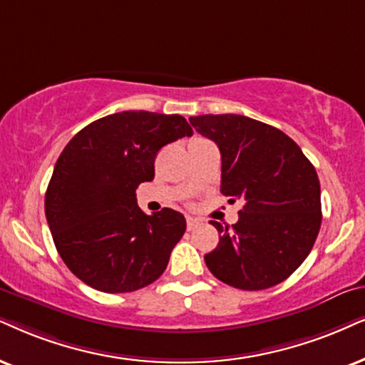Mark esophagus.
<instances>
[{"label": "esophagus", "mask_w": 365, "mask_h": 365, "mask_svg": "<svg viewBox=\"0 0 365 365\" xmlns=\"http://www.w3.org/2000/svg\"><path fill=\"white\" fill-rule=\"evenodd\" d=\"M197 225H198V220L197 219H193V217H187V229L188 230L195 229Z\"/></svg>", "instance_id": "34e87169"}]
</instances>
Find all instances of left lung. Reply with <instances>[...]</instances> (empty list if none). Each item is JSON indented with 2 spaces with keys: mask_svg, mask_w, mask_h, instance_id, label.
Returning a JSON list of instances; mask_svg holds the SVG:
<instances>
[{
  "mask_svg": "<svg viewBox=\"0 0 365 365\" xmlns=\"http://www.w3.org/2000/svg\"><path fill=\"white\" fill-rule=\"evenodd\" d=\"M219 146L220 192L244 200L236 224L217 229L219 244L205 255L210 273L234 288L257 292L281 283L310 255L322 224L315 167L278 128L239 114L190 118Z\"/></svg>",
  "mask_w": 365,
  "mask_h": 365,
  "instance_id": "8db88e82",
  "label": "left lung"
}]
</instances>
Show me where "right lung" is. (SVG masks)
Returning a JSON list of instances; mask_svg holds the SVG:
<instances>
[{"label": "right lung", "instance_id": "add662e5", "mask_svg": "<svg viewBox=\"0 0 365 365\" xmlns=\"http://www.w3.org/2000/svg\"><path fill=\"white\" fill-rule=\"evenodd\" d=\"M192 135L178 114L123 110L87 124L60 153L45 215L60 257L91 288L136 292L167 269L185 217L167 207L146 215L136 188L155 178L165 145Z\"/></svg>", "mask_w": 365, "mask_h": 365}]
</instances>
